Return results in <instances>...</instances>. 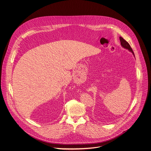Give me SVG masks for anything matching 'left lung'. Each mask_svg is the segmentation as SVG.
<instances>
[{
  "instance_id": "1",
  "label": "left lung",
  "mask_w": 151,
  "mask_h": 151,
  "mask_svg": "<svg viewBox=\"0 0 151 151\" xmlns=\"http://www.w3.org/2000/svg\"><path fill=\"white\" fill-rule=\"evenodd\" d=\"M119 38H120V43H121V46L123 47V48H125V49H127V50H128L129 52H131L132 54H133V55H134V57H135V55H134V52H133V50H132V48L131 47V46H130V45H129V43L127 42V41L125 40H124L123 39L122 37H119Z\"/></svg>"
}]
</instances>
